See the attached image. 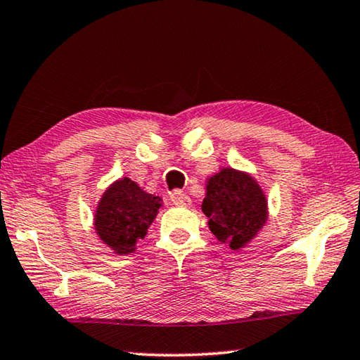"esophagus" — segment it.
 <instances>
[{
    "label": "esophagus",
    "instance_id": "34e87169",
    "mask_svg": "<svg viewBox=\"0 0 360 360\" xmlns=\"http://www.w3.org/2000/svg\"><path fill=\"white\" fill-rule=\"evenodd\" d=\"M169 200L174 206H188L191 205V197L186 193H182L179 191H174L172 195H169Z\"/></svg>",
    "mask_w": 360,
    "mask_h": 360
}]
</instances>
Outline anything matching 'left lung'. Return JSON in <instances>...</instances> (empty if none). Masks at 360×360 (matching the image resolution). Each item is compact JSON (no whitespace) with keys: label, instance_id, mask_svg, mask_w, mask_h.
<instances>
[{"label":"left lung","instance_id":"8db88e82","mask_svg":"<svg viewBox=\"0 0 360 360\" xmlns=\"http://www.w3.org/2000/svg\"><path fill=\"white\" fill-rule=\"evenodd\" d=\"M212 235L233 251L246 248L268 219L265 192L251 174L222 167L206 178V195L202 203Z\"/></svg>","mask_w":360,"mask_h":360}]
</instances>
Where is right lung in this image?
Returning a JSON list of instances; mask_svg holds the SVG:
<instances>
[{
	"label": "right lung",
	"instance_id": "obj_1",
	"mask_svg": "<svg viewBox=\"0 0 360 360\" xmlns=\"http://www.w3.org/2000/svg\"><path fill=\"white\" fill-rule=\"evenodd\" d=\"M162 205L160 197L143 191L124 176L114 181L98 200L94 214L95 233L112 254L135 252Z\"/></svg>",
	"mask_w": 360,
	"mask_h": 360
}]
</instances>
